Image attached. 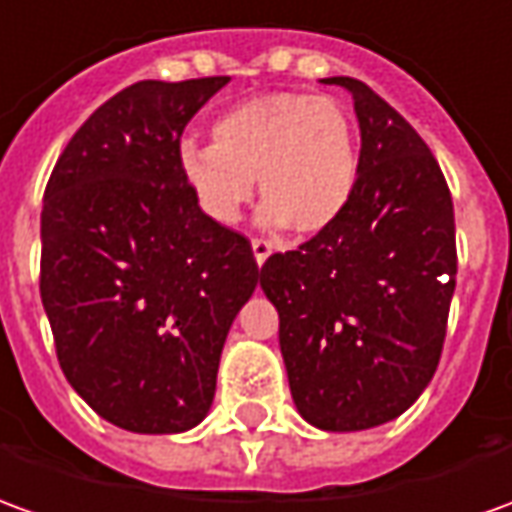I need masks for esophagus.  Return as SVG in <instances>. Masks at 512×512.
<instances>
[{
  "mask_svg": "<svg viewBox=\"0 0 512 512\" xmlns=\"http://www.w3.org/2000/svg\"><path fill=\"white\" fill-rule=\"evenodd\" d=\"M252 252H255L257 266H263L268 260V255H271V244H268L266 238H255V241H252Z\"/></svg>",
  "mask_w": 512,
  "mask_h": 512,
  "instance_id": "34e87169",
  "label": "esophagus"
}]
</instances>
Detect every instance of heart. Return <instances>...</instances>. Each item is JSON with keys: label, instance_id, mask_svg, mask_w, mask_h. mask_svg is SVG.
<instances>
[{"label": "heart", "instance_id": "obj_1", "mask_svg": "<svg viewBox=\"0 0 512 512\" xmlns=\"http://www.w3.org/2000/svg\"><path fill=\"white\" fill-rule=\"evenodd\" d=\"M210 138L182 141L177 160L196 205L221 227L241 219L255 180L260 224L302 238L330 230L352 202L360 141L352 110L335 96H252L216 116Z\"/></svg>", "mask_w": 512, "mask_h": 512}]
</instances>
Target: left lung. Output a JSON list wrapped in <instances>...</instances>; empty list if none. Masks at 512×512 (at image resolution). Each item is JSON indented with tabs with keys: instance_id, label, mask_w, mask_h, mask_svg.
<instances>
[{
	"instance_id": "8db88e82",
	"label": "left lung",
	"mask_w": 512,
	"mask_h": 512,
	"mask_svg": "<svg viewBox=\"0 0 512 512\" xmlns=\"http://www.w3.org/2000/svg\"><path fill=\"white\" fill-rule=\"evenodd\" d=\"M355 99L360 171L330 230L271 255L260 288L280 313L296 410L357 432L402 416L441 360L455 293V207L438 160L366 82L330 77Z\"/></svg>"
}]
</instances>
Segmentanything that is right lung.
Here are the masks:
<instances>
[{
	"instance_id": "1",
	"label": "right lung",
	"mask_w": 512,
	"mask_h": 512,
	"mask_svg": "<svg viewBox=\"0 0 512 512\" xmlns=\"http://www.w3.org/2000/svg\"><path fill=\"white\" fill-rule=\"evenodd\" d=\"M230 77L124 88L74 132L46 182L41 302L60 368L121 430L169 435L213 405L227 332L260 268L182 180L185 124Z\"/></svg>"
}]
</instances>
